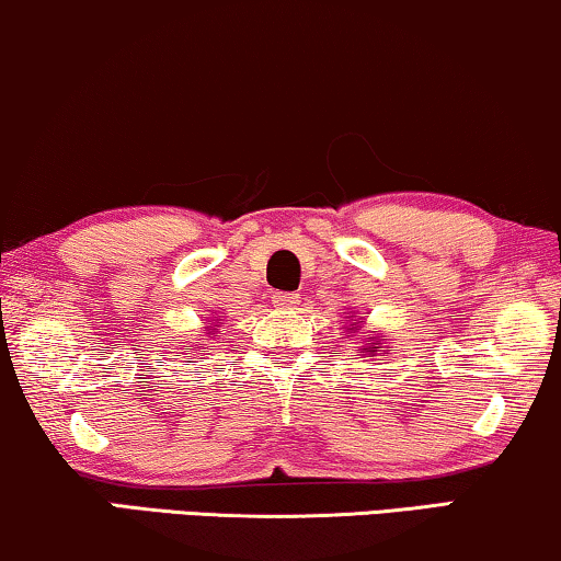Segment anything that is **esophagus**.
I'll use <instances>...</instances> for the list:
<instances>
[{
  "label": "esophagus",
  "mask_w": 561,
  "mask_h": 561,
  "mask_svg": "<svg viewBox=\"0 0 561 561\" xmlns=\"http://www.w3.org/2000/svg\"><path fill=\"white\" fill-rule=\"evenodd\" d=\"M296 301H298L296 294H275L273 296V304L278 306V309H290V306H294Z\"/></svg>",
  "instance_id": "esophagus-1"
}]
</instances>
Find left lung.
<instances>
[{
  "instance_id": "obj_1",
  "label": "left lung",
  "mask_w": 561,
  "mask_h": 561,
  "mask_svg": "<svg viewBox=\"0 0 561 561\" xmlns=\"http://www.w3.org/2000/svg\"><path fill=\"white\" fill-rule=\"evenodd\" d=\"M370 350H373V352H375V347H370Z\"/></svg>"
}]
</instances>
